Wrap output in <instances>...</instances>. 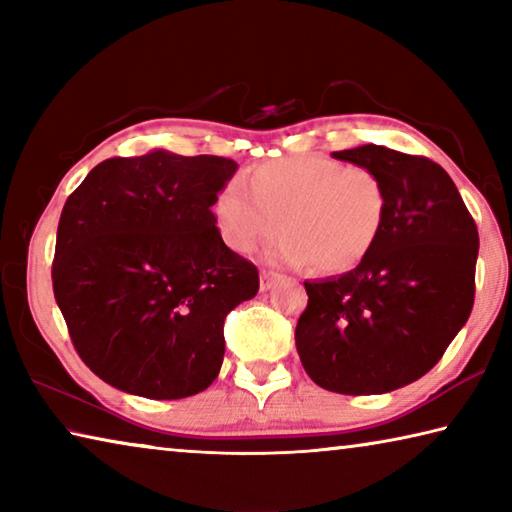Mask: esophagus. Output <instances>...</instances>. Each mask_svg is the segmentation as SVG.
Listing matches in <instances>:
<instances>
[{"label":"esophagus","mask_w":512,"mask_h":512,"mask_svg":"<svg viewBox=\"0 0 512 512\" xmlns=\"http://www.w3.org/2000/svg\"><path fill=\"white\" fill-rule=\"evenodd\" d=\"M280 280H282V273L262 271V275H259V287H262V291H268L275 282H280Z\"/></svg>","instance_id":"34e87169"}]
</instances>
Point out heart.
Here are the masks:
<instances>
[{
	"label": "heart",
	"instance_id": "1",
	"mask_svg": "<svg viewBox=\"0 0 512 512\" xmlns=\"http://www.w3.org/2000/svg\"><path fill=\"white\" fill-rule=\"evenodd\" d=\"M225 244L253 253L275 239L277 257L320 273H343L366 257L384 230L388 192L375 171L323 158L296 155L250 171V189L228 180L214 201Z\"/></svg>",
	"mask_w": 512,
	"mask_h": 512
}]
</instances>
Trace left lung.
Instances as JSON below:
<instances>
[{
    "label": "left lung",
    "mask_w": 512,
    "mask_h": 512,
    "mask_svg": "<svg viewBox=\"0 0 512 512\" xmlns=\"http://www.w3.org/2000/svg\"><path fill=\"white\" fill-rule=\"evenodd\" d=\"M332 155L384 180L388 214L357 268L305 282L296 348L325 391L391 393L427 375L470 318L479 232L454 180L424 155L377 144Z\"/></svg>",
    "instance_id": "obj_1"
}]
</instances>
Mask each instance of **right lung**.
I'll list each match as a JSON object with an SVG mask.
<instances>
[{
	"label": "right lung",
	"instance_id": "1",
	"mask_svg": "<svg viewBox=\"0 0 512 512\" xmlns=\"http://www.w3.org/2000/svg\"><path fill=\"white\" fill-rule=\"evenodd\" d=\"M235 171L219 155L153 151L103 160L69 194L51 282L76 352L106 384L180 400L219 375L225 316L259 289L212 212Z\"/></svg>",
	"mask_w": 512,
	"mask_h": 512
}]
</instances>
